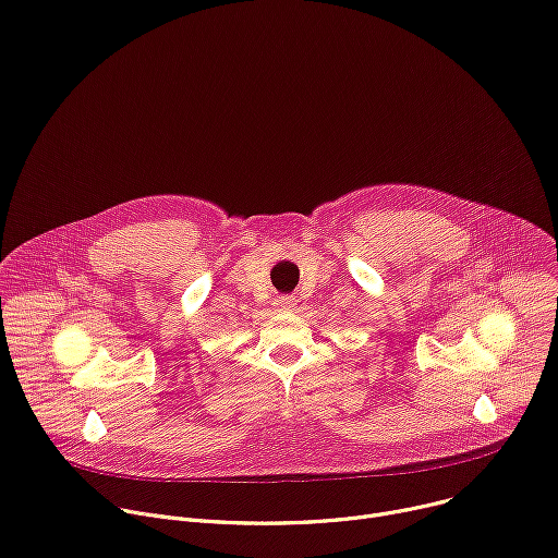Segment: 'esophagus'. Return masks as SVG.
<instances>
[{
  "label": "esophagus",
  "mask_w": 558,
  "mask_h": 558,
  "mask_svg": "<svg viewBox=\"0 0 558 558\" xmlns=\"http://www.w3.org/2000/svg\"><path fill=\"white\" fill-rule=\"evenodd\" d=\"M278 307H280L282 312H291V310H295V298H293V295H282V298H280V302H278Z\"/></svg>",
  "instance_id": "34e87169"
}]
</instances>
